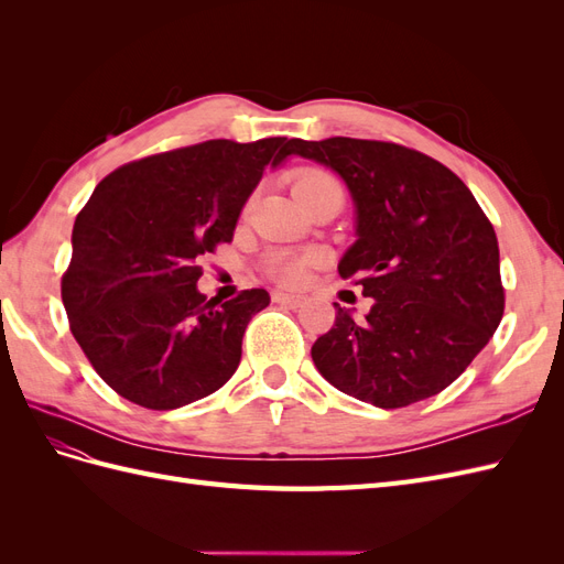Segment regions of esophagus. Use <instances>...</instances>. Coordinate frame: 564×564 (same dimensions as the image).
<instances>
[{"label": "esophagus", "mask_w": 564, "mask_h": 564, "mask_svg": "<svg viewBox=\"0 0 564 564\" xmlns=\"http://www.w3.org/2000/svg\"><path fill=\"white\" fill-rule=\"evenodd\" d=\"M272 301L280 303V305H286V308H299V305L303 303V299H301V296L284 294V292H275V294H272Z\"/></svg>", "instance_id": "34e87169"}]
</instances>
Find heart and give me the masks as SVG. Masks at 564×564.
Listing matches in <instances>:
<instances>
[{"instance_id":"1","label":"heart","mask_w":564,"mask_h":564,"mask_svg":"<svg viewBox=\"0 0 564 564\" xmlns=\"http://www.w3.org/2000/svg\"><path fill=\"white\" fill-rule=\"evenodd\" d=\"M324 191H340L338 178L334 174H329L327 169L305 166L296 174V178H294L296 199L313 197ZM317 261H319V256L315 251H303V253L275 251L268 256L265 270L270 278H275L284 286H301L305 280H308V272L317 265Z\"/></svg>"}]
</instances>
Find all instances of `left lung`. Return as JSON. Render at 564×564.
<instances>
[{
    "mask_svg": "<svg viewBox=\"0 0 564 564\" xmlns=\"http://www.w3.org/2000/svg\"><path fill=\"white\" fill-rule=\"evenodd\" d=\"M292 152L332 166L357 207V242L338 275L373 299L357 322L336 308L311 350L346 395L381 409L433 398L497 332L506 308L499 242L452 169L390 141L292 139Z\"/></svg>",
    "mask_w": 564,
    "mask_h": 564,
    "instance_id": "8db88e82",
    "label": "left lung"
}]
</instances>
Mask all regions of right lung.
Instances as JSON below:
<instances>
[{"label": "right lung", "mask_w": 564, "mask_h": 564, "mask_svg": "<svg viewBox=\"0 0 564 564\" xmlns=\"http://www.w3.org/2000/svg\"><path fill=\"white\" fill-rule=\"evenodd\" d=\"M292 155L275 135L214 139L122 164L77 214L61 280L70 332L117 395L166 412L212 395L240 365L249 319L270 303L245 289L197 292L202 263L232 242L263 169Z\"/></svg>", "instance_id": "add662e5"}]
</instances>
